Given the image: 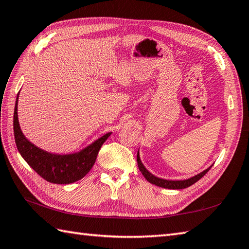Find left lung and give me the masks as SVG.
Wrapping results in <instances>:
<instances>
[{"mask_svg":"<svg viewBox=\"0 0 249 249\" xmlns=\"http://www.w3.org/2000/svg\"><path fill=\"white\" fill-rule=\"evenodd\" d=\"M137 163H138V167H139V170L141 172V174L143 175L144 178L147 179L150 183L155 184V186L160 187V188L173 189V190L186 189L190 186H192L193 183H196V181H198V180L201 179L204 176V175H205L213 166V165H212V166H209L205 170H203V172H201L199 174L196 175V176H193L191 178L183 179V180H167V179H163V178H159L157 176H154L153 174H151L149 170L144 167V165L142 164V162H141L140 157H139V151L137 153Z\"/></svg>","mask_w":249,"mask_h":249,"instance_id":"obj_1","label":"left lung"}]
</instances>
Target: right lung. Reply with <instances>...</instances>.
<instances>
[{
  "mask_svg": "<svg viewBox=\"0 0 249 249\" xmlns=\"http://www.w3.org/2000/svg\"><path fill=\"white\" fill-rule=\"evenodd\" d=\"M18 97L19 92L14 111V136L17 149L23 160L48 182L68 184L81 180L94 166L101 145L109 138L111 131L101 136L79 152L69 154L47 152L30 142L21 131L17 113Z\"/></svg>",
  "mask_w": 249,
  "mask_h": 249,
  "instance_id": "1",
  "label": "right lung"
}]
</instances>
